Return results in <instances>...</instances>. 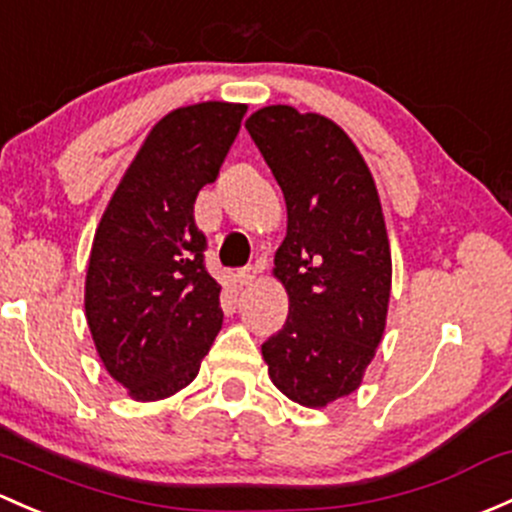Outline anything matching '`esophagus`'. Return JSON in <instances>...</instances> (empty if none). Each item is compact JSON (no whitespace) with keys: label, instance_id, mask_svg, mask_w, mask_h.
<instances>
[{"label":"esophagus","instance_id":"esophagus-1","mask_svg":"<svg viewBox=\"0 0 512 512\" xmlns=\"http://www.w3.org/2000/svg\"><path fill=\"white\" fill-rule=\"evenodd\" d=\"M257 267H245V270H240L238 272V282H240V287H250L252 282H255L257 279Z\"/></svg>","mask_w":512,"mask_h":512}]
</instances>
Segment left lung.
Returning <instances> with one entry per match:
<instances>
[{"mask_svg": "<svg viewBox=\"0 0 512 512\" xmlns=\"http://www.w3.org/2000/svg\"><path fill=\"white\" fill-rule=\"evenodd\" d=\"M245 127L287 203L274 277L289 316L262 358L289 400L326 407L358 390L383 341L392 257L378 188L351 137L324 115L270 105Z\"/></svg>", "mask_w": 512, "mask_h": 512, "instance_id": "obj_1", "label": "left lung"}]
</instances>
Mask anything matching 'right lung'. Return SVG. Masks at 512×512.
Wrapping results in <instances>:
<instances>
[{
    "instance_id": "right-lung-1",
    "label": "right lung",
    "mask_w": 512,
    "mask_h": 512,
    "mask_svg": "<svg viewBox=\"0 0 512 512\" xmlns=\"http://www.w3.org/2000/svg\"><path fill=\"white\" fill-rule=\"evenodd\" d=\"M245 112L213 100L161 117L95 230L85 319L102 365L132 400H164L191 383L223 324L193 203L218 176Z\"/></svg>"
}]
</instances>
